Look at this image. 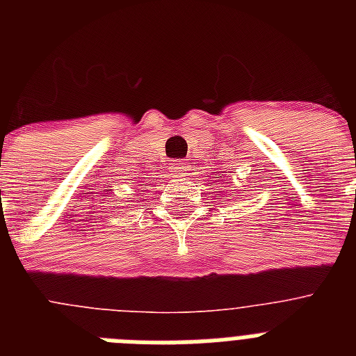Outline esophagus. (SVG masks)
Here are the masks:
<instances>
[{"label": "esophagus", "mask_w": 356, "mask_h": 356, "mask_svg": "<svg viewBox=\"0 0 356 356\" xmlns=\"http://www.w3.org/2000/svg\"><path fill=\"white\" fill-rule=\"evenodd\" d=\"M171 172L175 178H180V180H184L185 176L188 175V163L187 162H181V160H172L171 162Z\"/></svg>", "instance_id": "34e87169"}]
</instances>
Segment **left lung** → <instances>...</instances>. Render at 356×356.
<instances>
[{
	"label": "left lung",
	"mask_w": 356,
	"mask_h": 356,
	"mask_svg": "<svg viewBox=\"0 0 356 356\" xmlns=\"http://www.w3.org/2000/svg\"><path fill=\"white\" fill-rule=\"evenodd\" d=\"M222 172H225V171H222ZM216 178H225V176H216ZM225 184H226V181H225ZM232 196H235V194H232Z\"/></svg>",
	"instance_id": "1"
}]
</instances>
